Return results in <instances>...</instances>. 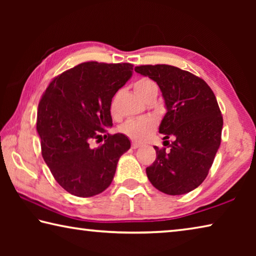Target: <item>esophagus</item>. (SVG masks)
Instances as JSON below:
<instances>
[{
	"mask_svg": "<svg viewBox=\"0 0 256 256\" xmlns=\"http://www.w3.org/2000/svg\"><path fill=\"white\" fill-rule=\"evenodd\" d=\"M131 146H132V149H138V148H140L141 144H138V142H136V141H132Z\"/></svg>",
	"mask_w": 256,
	"mask_h": 256,
	"instance_id": "34e87169",
	"label": "esophagus"
}]
</instances>
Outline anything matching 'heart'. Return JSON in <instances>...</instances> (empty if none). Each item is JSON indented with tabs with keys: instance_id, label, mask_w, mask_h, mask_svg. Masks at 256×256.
<instances>
[{
	"instance_id": "b5f03b06",
	"label": "heart",
	"mask_w": 256,
	"mask_h": 256,
	"mask_svg": "<svg viewBox=\"0 0 256 256\" xmlns=\"http://www.w3.org/2000/svg\"><path fill=\"white\" fill-rule=\"evenodd\" d=\"M134 90L144 100L151 96H157L158 86L154 80L149 78H141L134 84ZM110 112L112 116H116V99L114 98L110 104ZM156 124L151 118H130L120 125V131L125 136L133 138L136 141H144L151 136L154 131Z\"/></svg>"
}]
</instances>
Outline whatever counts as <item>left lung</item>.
Instances as JSON below:
<instances>
[{
  "mask_svg": "<svg viewBox=\"0 0 256 256\" xmlns=\"http://www.w3.org/2000/svg\"><path fill=\"white\" fill-rule=\"evenodd\" d=\"M134 71L157 82L167 108L159 126L166 148L154 146L157 158L146 167L156 188L180 196L196 188L208 176L222 142V116L206 82L172 66H140ZM168 144H166V142Z\"/></svg>",
  "mask_w": 256,
  "mask_h": 256,
  "instance_id": "obj_1",
  "label": "left lung"
}]
</instances>
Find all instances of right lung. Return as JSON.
Returning a JSON list of instances; mask_svg holds the SVG:
<instances>
[{
	"label": "right lung",
	"mask_w": 256,
	"mask_h": 256,
	"mask_svg": "<svg viewBox=\"0 0 256 256\" xmlns=\"http://www.w3.org/2000/svg\"><path fill=\"white\" fill-rule=\"evenodd\" d=\"M130 63L84 62L55 76L38 105L42 156L52 175L72 196H97L110 185L120 156L131 142L124 134H105L112 125L114 94L132 76Z\"/></svg>",
	"instance_id": "1"
}]
</instances>
